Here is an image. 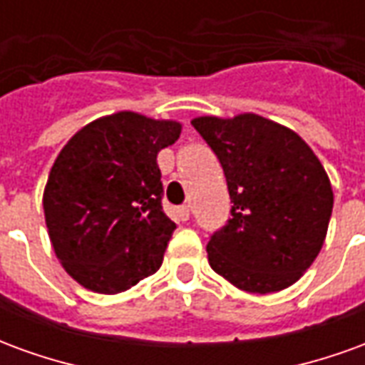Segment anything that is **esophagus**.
<instances>
[{
	"instance_id": "34e87169",
	"label": "esophagus",
	"mask_w": 365,
	"mask_h": 365,
	"mask_svg": "<svg viewBox=\"0 0 365 365\" xmlns=\"http://www.w3.org/2000/svg\"><path fill=\"white\" fill-rule=\"evenodd\" d=\"M175 213H178V219H180V221H187V219H190V205H182V207H178V211H175Z\"/></svg>"
}]
</instances>
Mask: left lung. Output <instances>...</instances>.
Here are the masks:
<instances>
[{
    "mask_svg": "<svg viewBox=\"0 0 365 365\" xmlns=\"http://www.w3.org/2000/svg\"><path fill=\"white\" fill-rule=\"evenodd\" d=\"M191 125L221 162L232 203L207 245L211 268L248 293L293 285L321 252L332 215L321 160L295 130L256 113Z\"/></svg>",
    "mask_w": 365,
    "mask_h": 365,
    "instance_id": "8db88e82",
    "label": "left lung"
}]
</instances>
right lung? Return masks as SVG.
Wrapping results in <instances>:
<instances>
[{"instance_id": "add662e5", "label": "right lung", "mask_w": 365, "mask_h": 365, "mask_svg": "<svg viewBox=\"0 0 365 365\" xmlns=\"http://www.w3.org/2000/svg\"><path fill=\"white\" fill-rule=\"evenodd\" d=\"M182 123L119 111L91 120L60 150L43 207L56 258L82 287L115 295L158 272L175 230L162 211L156 156Z\"/></svg>"}]
</instances>
